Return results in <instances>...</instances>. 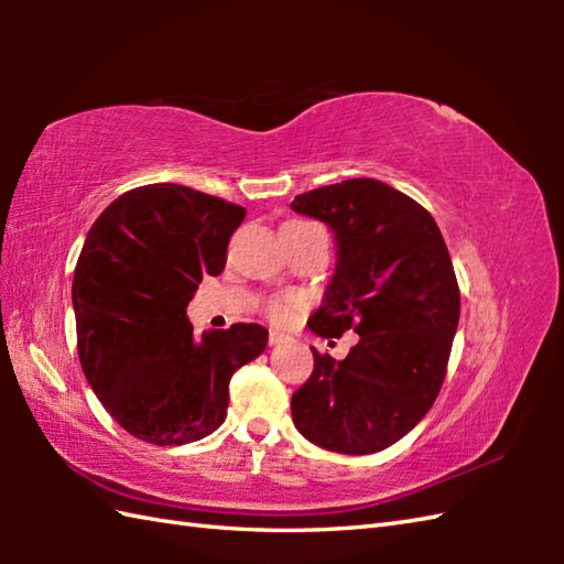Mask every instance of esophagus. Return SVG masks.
<instances>
[{
	"label": "esophagus",
	"mask_w": 564,
	"mask_h": 564,
	"mask_svg": "<svg viewBox=\"0 0 564 564\" xmlns=\"http://www.w3.org/2000/svg\"><path fill=\"white\" fill-rule=\"evenodd\" d=\"M285 337H283V334L281 332H269V344L273 346V344H281Z\"/></svg>",
	"instance_id": "esophagus-1"
}]
</instances>
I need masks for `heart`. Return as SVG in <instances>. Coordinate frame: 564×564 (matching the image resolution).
I'll use <instances>...</instances> for the list:
<instances>
[{"mask_svg": "<svg viewBox=\"0 0 564 564\" xmlns=\"http://www.w3.org/2000/svg\"><path fill=\"white\" fill-rule=\"evenodd\" d=\"M297 307H301V301H297V297L275 295L263 303V315H267L271 322H275V325H285V322L293 319Z\"/></svg>", "mask_w": 564, "mask_h": 564, "instance_id": "heart-1", "label": "heart"}]
</instances>
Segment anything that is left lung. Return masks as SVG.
Returning <instances> with one entry per match:
<instances>
[{"mask_svg": "<svg viewBox=\"0 0 564 564\" xmlns=\"http://www.w3.org/2000/svg\"><path fill=\"white\" fill-rule=\"evenodd\" d=\"M291 208L327 223L339 263L307 319L317 337L358 334L344 361L313 349L293 392L297 431L317 446L366 455L412 431L438 398L460 317V289L431 213L376 178L322 186Z\"/></svg>", "mask_w": 564, "mask_h": 564, "instance_id": "obj_1", "label": "left lung"}]
</instances>
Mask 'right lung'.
Wrapping results in <instances>:
<instances>
[{
	"mask_svg": "<svg viewBox=\"0 0 564 564\" xmlns=\"http://www.w3.org/2000/svg\"><path fill=\"white\" fill-rule=\"evenodd\" d=\"M245 208L178 184L126 191L84 239L72 281L77 354L118 424L152 446H184L227 416L230 378L269 332L237 322L198 341L186 305L218 275Z\"/></svg>",
	"mask_w": 564,
	"mask_h": 564,
	"instance_id": "right-lung-1",
	"label": "right lung"
}]
</instances>
